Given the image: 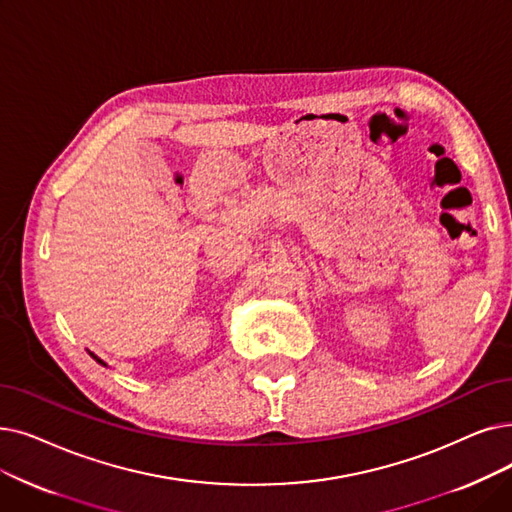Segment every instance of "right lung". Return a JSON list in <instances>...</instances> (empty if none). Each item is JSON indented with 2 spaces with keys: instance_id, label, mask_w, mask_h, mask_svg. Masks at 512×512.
I'll return each mask as SVG.
<instances>
[{
  "instance_id": "right-lung-1",
  "label": "right lung",
  "mask_w": 512,
  "mask_h": 512,
  "mask_svg": "<svg viewBox=\"0 0 512 512\" xmlns=\"http://www.w3.org/2000/svg\"><path fill=\"white\" fill-rule=\"evenodd\" d=\"M90 355H92V358H94V360H96V362H98V364H102V366H106V364H104V362H102V360H100V358H98V355H94V353H92V351H90Z\"/></svg>"
}]
</instances>
